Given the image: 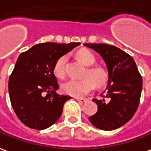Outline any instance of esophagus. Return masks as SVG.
Wrapping results in <instances>:
<instances>
[{
    "instance_id": "34e87169",
    "label": "esophagus",
    "mask_w": 151,
    "mask_h": 151,
    "mask_svg": "<svg viewBox=\"0 0 151 151\" xmlns=\"http://www.w3.org/2000/svg\"><path fill=\"white\" fill-rule=\"evenodd\" d=\"M76 99L80 102V103H86V102L88 101L87 99H81V98H76Z\"/></svg>"
}]
</instances>
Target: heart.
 Segmentation results:
<instances>
[{
	"label": "heart",
	"instance_id": "obj_1",
	"mask_svg": "<svg viewBox=\"0 0 151 151\" xmlns=\"http://www.w3.org/2000/svg\"><path fill=\"white\" fill-rule=\"evenodd\" d=\"M77 58L86 66H91L96 62L93 54L88 50L80 51L77 53ZM65 62L66 57L62 56L55 63L53 73L57 77H64ZM84 76L86 78L82 80H68L63 82L61 86L62 92L74 97L81 98L87 95L93 89L94 85L101 87L108 81V74L106 70L99 66L88 68Z\"/></svg>",
	"mask_w": 151,
	"mask_h": 151
}]
</instances>
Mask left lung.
<instances>
[{
	"instance_id": "1",
	"label": "left lung",
	"mask_w": 151,
	"mask_h": 151,
	"mask_svg": "<svg viewBox=\"0 0 151 151\" xmlns=\"http://www.w3.org/2000/svg\"><path fill=\"white\" fill-rule=\"evenodd\" d=\"M84 45L101 56L109 72L104 99H93L98 111L89 120L100 130L117 129L132 119L137 111L141 99L142 77L134 59L120 48L104 43Z\"/></svg>"
}]
</instances>
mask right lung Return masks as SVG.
Segmentation results:
<instances>
[{"label": "right lung", "instance_id": "add662e5", "mask_svg": "<svg viewBox=\"0 0 151 151\" xmlns=\"http://www.w3.org/2000/svg\"><path fill=\"white\" fill-rule=\"evenodd\" d=\"M80 44L39 43L19 56L8 86L12 108L24 125L44 130L61 117L64 104L71 97L56 92L59 86L54 65Z\"/></svg>", "mask_w": 151, "mask_h": 151}]
</instances>
